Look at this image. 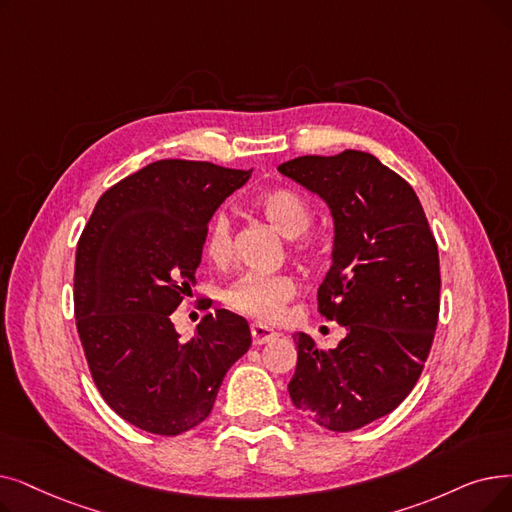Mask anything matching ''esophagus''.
<instances>
[{
  "label": "esophagus",
  "instance_id": "esophagus-1",
  "mask_svg": "<svg viewBox=\"0 0 512 512\" xmlns=\"http://www.w3.org/2000/svg\"><path fill=\"white\" fill-rule=\"evenodd\" d=\"M251 335H253V343L255 345H263V343H270L272 339H276L278 332L268 328V326L259 324V322H255V324H251Z\"/></svg>",
  "mask_w": 512,
  "mask_h": 512
}]
</instances>
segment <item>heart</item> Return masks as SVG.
Wrapping results in <instances>:
<instances>
[{
    "mask_svg": "<svg viewBox=\"0 0 512 512\" xmlns=\"http://www.w3.org/2000/svg\"><path fill=\"white\" fill-rule=\"evenodd\" d=\"M255 209L286 238H293L299 255H311L316 244L305 232L311 226V209L305 198L291 188H272L255 198ZM205 253L211 261L224 263L232 255V226L224 213H217L205 236ZM299 293V282L291 274L247 272L234 280L224 293L230 309L261 322H274Z\"/></svg>",
    "mask_w": 512,
    "mask_h": 512,
    "instance_id": "1",
    "label": "heart"
}]
</instances>
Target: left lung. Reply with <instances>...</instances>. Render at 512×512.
Returning <instances> with one entry per match:
<instances>
[{"label":"left lung","instance_id":"obj_1","mask_svg":"<svg viewBox=\"0 0 512 512\" xmlns=\"http://www.w3.org/2000/svg\"><path fill=\"white\" fill-rule=\"evenodd\" d=\"M278 171L324 198L335 219L318 311L347 328L335 349L295 335V408L347 433L393 412L425 368L439 318V253L412 186L362 150L299 157Z\"/></svg>","mask_w":512,"mask_h":512}]
</instances>
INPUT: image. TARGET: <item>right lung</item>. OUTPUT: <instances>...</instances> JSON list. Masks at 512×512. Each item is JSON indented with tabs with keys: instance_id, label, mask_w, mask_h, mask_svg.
<instances>
[{
	"instance_id": "1",
	"label": "right lung",
	"mask_w": 512,
	"mask_h": 512,
	"mask_svg": "<svg viewBox=\"0 0 512 512\" xmlns=\"http://www.w3.org/2000/svg\"><path fill=\"white\" fill-rule=\"evenodd\" d=\"M249 177L207 161L150 163L108 188L81 232L75 320L85 360L104 402L142 431L173 437L201 425L251 347L247 320L228 309L207 314L188 341L171 322L196 282L209 219Z\"/></svg>"
}]
</instances>
